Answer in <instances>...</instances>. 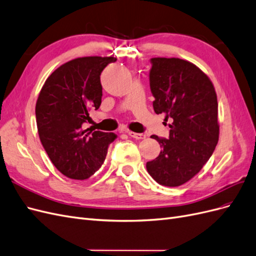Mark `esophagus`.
I'll return each mask as SVG.
<instances>
[{"instance_id":"esophagus-1","label":"esophagus","mask_w":256,"mask_h":256,"mask_svg":"<svg viewBox=\"0 0 256 256\" xmlns=\"http://www.w3.org/2000/svg\"><path fill=\"white\" fill-rule=\"evenodd\" d=\"M127 134L134 138H136V140H143V138H146L145 134H136V132H132V131H127Z\"/></svg>"}]
</instances>
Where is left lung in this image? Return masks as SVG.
<instances>
[{"label": "left lung", "mask_w": 256, "mask_h": 256, "mask_svg": "<svg viewBox=\"0 0 256 256\" xmlns=\"http://www.w3.org/2000/svg\"><path fill=\"white\" fill-rule=\"evenodd\" d=\"M150 63L154 110L172 124L168 138L150 136L162 150L146 168L159 184L178 187L200 171L218 144L216 94L210 79L188 60L154 58Z\"/></svg>", "instance_id": "left-lung-1"}]
</instances>
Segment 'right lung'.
I'll return each mask as SVG.
<instances>
[{
	"mask_svg": "<svg viewBox=\"0 0 256 256\" xmlns=\"http://www.w3.org/2000/svg\"><path fill=\"white\" fill-rule=\"evenodd\" d=\"M113 56L78 58L56 69L38 96L35 113L40 138L58 171L72 180H88L102 166L113 132L85 134L90 110L102 104L100 74Z\"/></svg>",
	"mask_w": 256,
	"mask_h": 256,
	"instance_id": "right-lung-1",
	"label": "right lung"
}]
</instances>
